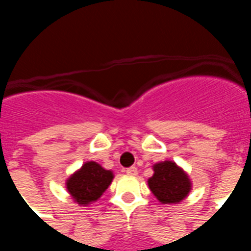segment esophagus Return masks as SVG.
<instances>
[{"label": "esophagus", "mask_w": 251, "mask_h": 251, "mask_svg": "<svg viewBox=\"0 0 251 251\" xmlns=\"http://www.w3.org/2000/svg\"><path fill=\"white\" fill-rule=\"evenodd\" d=\"M126 174L129 175V176H137V175H138V171H137L136 167H130V168L126 169Z\"/></svg>", "instance_id": "1"}]
</instances>
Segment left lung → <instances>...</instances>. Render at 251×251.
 <instances>
[{
	"label": "left lung",
	"mask_w": 251,
	"mask_h": 251,
	"mask_svg": "<svg viewBox=\"0 0 251 251\" xmlns=\"http://www.w3.org/2000/svg\"><path fill=\"white\" fill-rule=\"evenodd\" d=\"M148 185L161 204H179L192 189L188 174L171 160L153 165V176L148 179Z\"/></svg>",
	"instance_id": "obj_1"
}]
</instances>
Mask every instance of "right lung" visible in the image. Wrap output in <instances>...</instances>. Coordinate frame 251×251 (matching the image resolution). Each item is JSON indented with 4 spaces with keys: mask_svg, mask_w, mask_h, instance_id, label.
<instances>
[{
    "mask_svg": "<svg viewBox=\"0 0 251 251\" xmlns=\"http://www.w3.org/2000/svg\"><path fill=\"white\" fill-rule=\"evenodd\" d=\"M113 179V171L104 169L95 161H86L66 180V188L75 203L88 205L103 195Z\"/></svg>",
    "mask_w": 251,
    "mask_h": 251,
    "instance_id": "add662e5",
    "label": "right lung"
}]
</instances>
